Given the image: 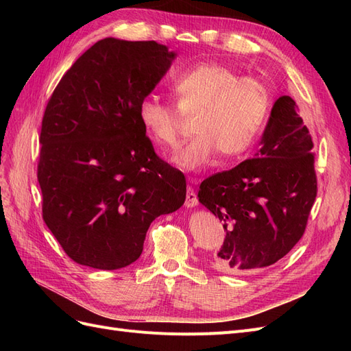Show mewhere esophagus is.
Returning a JSON list of instances; mask_svg holds the SVG:
<instances>
[{
    "label": "esophagus",
    "mask_w": 351,
    "mask_h": 351,
    "mask_svg": "<svg viewBox=\"0 0 351 351\" xmlns=\"http://www.w3.org/2000/svg\"><path fill=\"white\" fill-rule=\"evenodd\" d=\"M193 182H196L195 178H192V183ZM199 204L197 202V196H196V193H195V190H193V187H187V195H186V202H184V205L187 206V208H195L196 205Z\"/></svg>",
    "instance_id": "34e87169"
}]
</instances>
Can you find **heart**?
Wrapping results in <instances>:
<instances>
[{"label": "heart", "mask_w": 351, "mask_h": 351, "mask_svg": "<svg viewBox=\"0 0 351 351\" xmlns=\"http://www.w3.org/2000/svg\"><path fill=\"white\" fill-rule=\"evenodd\" d=\"M178 107L156 95H146L137 105V117L145 132L162 147L178 143L183 112H196L195 139L178 149L171 161L184 173H199L218 152L237 156L256 141L271 105L268 88L256 77L218 62H199L171 82Z\"/></svg>", "instance_id": "1"}]
</instances>
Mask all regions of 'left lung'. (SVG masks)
Returning a JSON list of instances; mask_svg holds the SVG:
<instances>
[{"mask_svg": "<svg viewBox=\"0 0 351 351\" xmlns=\"http://www.w3.org/2000/svg\"><path fill=\"white\" fill-rule=\"evenodd\" d=\"M312 147L295 102L284 95L254 158L202 182L199 202L226 228L212 261L218 271L243 275L269 267L302 239L316 199Z\"/></svg>", "mask_w": 351, "mask_h": 351, "instance_id": "obj_1", "label": "left lung"}]
</instances>
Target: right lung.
Returning <instances> with one entry per match:
<instances>
[{
    "mask_svg": "<svg viewBox=\"0 0 351 351\" xmlns=\"http://www.w3.org/2000/svg\"><path fill=\"white\" fill-rule=\"evenodd\" d=\"M176 57L155 40L101 39L48 101L39 137L42 214L84 267L133 263L151 222L184 204V176L156 156L137 117Z\"/></svg>",
    "mask_w": 351,
    "mask_h": 351,
    "instance_id": "add662e5",
    "label": "right lung"
}]
</instances>
